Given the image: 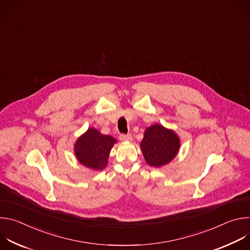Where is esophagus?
<instances>
[{"mask_svg": "<svg viewBox=\"0 0 250 250\" xmlns=\"http://www.w3.org/2000/svg\"><path fill=\"white\" fill-rule=\"evenodd\" d=\"M120 139L122 141H130L132 139V136L130 134H124V133H122V134H120Z\"/></svg>", "mask_w": 250, "mask_h": 250, "instance_id": "34e87169", "label": "esophagus"}]
</instances>
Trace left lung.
I'll use <instances>...</instances> for the list:
<instances>
[{
	"label": "left lung",
	"mask_w": 250,
	"mask_h": 250,
	"mask_svg": "<svg viewBox=\"0 0 250 250\" xmlns=\"http://www.w3.org/2000/svg\"><path fill=\"white\" fill-rule=\"evenodd\" d=\"M140 149L149 166L159 168L176 157L180 149V138L174 130L155 124L146 129Z\"/></svg>",
	"instance_id": "left-lung-1"
}]
</instances>
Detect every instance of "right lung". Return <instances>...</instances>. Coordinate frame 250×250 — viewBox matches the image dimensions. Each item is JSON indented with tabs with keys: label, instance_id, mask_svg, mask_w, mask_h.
<instances>
[{
	"label": "right lung",
	"instance_id": "add662e5",
	"mask_svg": "<svg viewBox=\"0 0 250 250\" xmlns=\"http://www.w3.org/2000/svg\"><path fill=\"white\" fill-rule=\"evenodd\" d=\"M117 139L111 135L102 134L94 127L78 137L74 145L77 160L84 166L101 171L108 165V159Z\"/></svg>",
	"mask_w": 250,
	"mask_h": 250
}]
</instances>
